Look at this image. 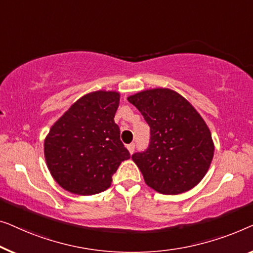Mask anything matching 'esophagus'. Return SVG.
<instances>
[{
  "label": "esophagus",
  "mask_w": 253,
  "mask_h": 253,
  "mask_svg": "<svg viewBox=\"0 0 253 253\" xmlns=\"http://www.w3.org/2000/svg\"><path fill=\"white\" fill-rule=\"evenodd\" d=\"M127 149H128V151H129V154H133L134 149H135V143L128 144V145H127Z\"/></svg>",
  "instance_id": "1"
}]
</instances>
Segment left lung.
I'll return each instance as SVG.
<instances>
[{
	"label": "left lung",
	"mask_w": 253,
	"mask_h": 253,
	"mask_svg": "<svg viewBox=\"0 0 253 253\" xmlns=\"http://www.w3.org/2000/svg\"><path fill=\"white\" fill-rule=\"evenodd\" d=\"M150 126V144L131 156L145 183L164 195L193 189L211 165L214 143L196 109L169 88L147 89L127 97Z\"/></svg>",
	"instance_id": "obj_1"
}]
</instances>
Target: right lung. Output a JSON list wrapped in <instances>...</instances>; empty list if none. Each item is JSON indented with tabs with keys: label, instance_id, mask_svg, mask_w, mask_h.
<instances>
[{
	"label": "right lung",
	"instance_id": "obj_1",
	"mask_svg": "<svg viewBox=\"0 0 253 253\" xmlns=\"http://www.w3.org/2000/svg\"><path fill=\"white\" fill-rule=\"evenodd\" d=\"M118 91L86 94L51 126L44 158L51 176L72 194L89 196L111 186L122 162L130 158L115 123Z\"/></svg>",
	"mask_w": 253,
	"mask_h": 253
}]
</instances>
